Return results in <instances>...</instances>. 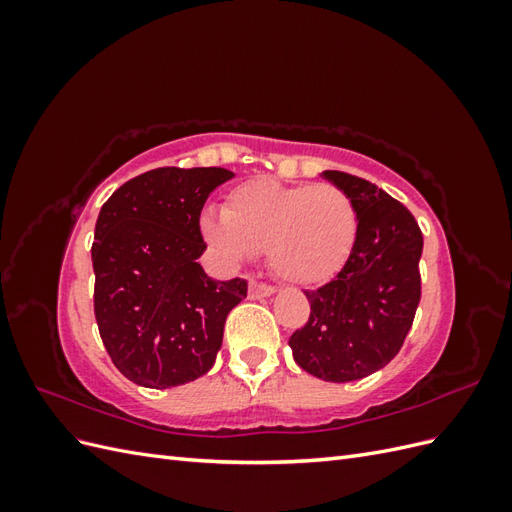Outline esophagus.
Segmentation results:
<instances>
[{
	"mask_svg": "<svg viewBox=\"0 0 512 512\" xmlns=\"http://www.w3.org/2000/svg\"><path fill=\"white\" fill-rule=\"evenodd\" d=\"M275 292L273 286H267V284H260V282H250V286H247V294H250V299L256 301V299H265V297H271V294Z\"/></svg>",
	"mask_w": 512,
	"mask_h": 512,
	"instance_id": "esophagus-1",
	"label": "esophagus"
}]
</instances>
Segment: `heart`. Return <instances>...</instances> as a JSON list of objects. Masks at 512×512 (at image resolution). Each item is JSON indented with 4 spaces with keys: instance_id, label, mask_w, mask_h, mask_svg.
Masks as SVG:
<instances>
[{
    "instance_id": "b5f03b06",
    "label": "heart",
    "mask_w": 512,
    "mask_h": 512,
    "mask_svg": "<svg viewBox=\"0 0 512 512\" xmlns=\"http://www.w3.org/2000/svg\"><path fill=\"white\" fill-rule=\"evenodd\" d=\"M200 232L232 267L267 247L269 267L280 280L318 286L348 265L359 235V215L352 198L337 185H288L258 177L228 192L222 215L205 211Z\"/></svg>"
}]
</instances>
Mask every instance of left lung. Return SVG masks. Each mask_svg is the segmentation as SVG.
<instances>
[{"label": "left lung", "instance_id": "1", "mask_svg": "<svg viewBox=\"0 0 512 512\" xmlns=\"http://www.w3.org/2000/svg\"><path fill=\"white\" fill-rule=\"evenodd\" d=\"M320 177L352 198L359 235L335 280L305 290L312 314L288 346L307 374L352 382L382 369L404 344L421 301L423 235L412 213L378 185L339 170Z\"/></svg>", "mask_w": 512, "mask_h": 512}]
</instances>
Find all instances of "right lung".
I'll list each match as a JSON object with an SVG mask.
<instances>
[{"label": "right lung", "instance_id": "1", "mask_svg": "<svg viewBox=\"0 0 512 512\" xmlns=\"http://www.w3.org/2000/svg\"><path fill=\"white\" fill-rule=\"evenodd\" d=\"M235 177L226 168H156L123 183L100 209L91 245L94 312L123 376L173 389L213 367L224 322L247 297L245 280L218 282L200 267V211Z\"/></svg>", "mask_w": 512, "mask_h": 512}]
</instances>
